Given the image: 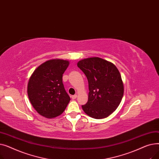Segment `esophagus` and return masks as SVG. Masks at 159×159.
<instances>
[{"label":"esophagus","mask_w":159,"mask_h":159,"mask_svg":"<svg viewBox=\"0 0 159 159\" xmlns=\"http://www.w3.org/2000/svg\"><path fill=\"white\" fill-rule=\"evenodd\" d=\"M77 97V95H72V96H71L72 99H75Z\"/></svg>","instance_id":"1"}]
</instances>
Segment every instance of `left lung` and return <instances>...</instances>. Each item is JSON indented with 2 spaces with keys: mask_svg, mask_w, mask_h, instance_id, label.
Masks as SVG:
<instances>
[{
  "mask_svg": "<svg viewBox=\"0 0 159 159\" xmlns=\"http://www.w3.org/2000/svg\"><path fill=\"white\" fill-rule=\"evenodd\" d=\"M77 66L88 80V101L82 106L83 111L93 119L107 117L119 106L123 97L119 71L113 63L99 57L81 60Z\"/></svg>",
  "mask_w": 159,
  "mask_h": 159,
  "instance_id": "obj_1",
  "label": "left lung"
}]
</instances>
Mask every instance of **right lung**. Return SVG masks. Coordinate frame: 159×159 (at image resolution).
<instances>
[{
    "instance_id": "1",
    "label": "right lung",
    "mask_w": 159,
    "mask_h": 159,
    "mask_svg": "<svg viewBox=\"0 0 159 159\" xmlns=\"http://www.w3.org/2000/svg\"><path fill=\"white\" fill-rule=\"evenodd\" d=\"M69 64L62 59L48 61L40 65L30 78V101L40 115L48 119L62 114L70 101L62 83V75Z\"/></svg>"
}]
</instances>
